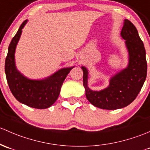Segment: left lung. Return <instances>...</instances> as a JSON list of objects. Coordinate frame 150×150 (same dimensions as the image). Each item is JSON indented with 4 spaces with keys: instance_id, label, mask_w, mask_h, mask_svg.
Segmentation results:
<instances>
[{
    "instance_id": "1",
    "label": "left lung",
    "mask_w": 150,
    "mask_h": 150,
    "mask_svg": "<svg viewBox=\"0 0 150 150\" xmlns=\"http://www.w3.org/2000/svg\"><path fill=\"white\" fill-rule=\"evenodd\" d=\"M121 36L125 40L129 63L125 69L110 77L107 87L100 91L91 89L88 86V69L81 66L86 98L99 108L116 110L126 107L137 98L146 79L147 64L144 46L137 28L129 20H124Z\"/></svg>"
}]
</instances>
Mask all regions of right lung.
I'll use <instances>...</instances> for the list:
<instances>
[{
	"mask_svg": "<svg viewBox=\"0 0 150 150\" xmlns=\"http://www.w3.org/2000/svg\"><path fill=\"white\" fill-rule=\"evenodd\" d=\"M27 21L21 24L9 45L5 62L6 79L11 92L19 103L34 108L46 109L57 100L65 79L74 66L59 69L42 79H31L23 75L16 66L15 52Z\"/></svg>",
	"mask_w": 150,
	"mask_h": 150,
	"instance_id": "1",
	"label": "right lung"
}]
</instances>
